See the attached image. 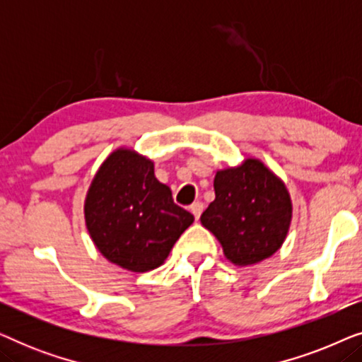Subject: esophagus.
I'll return each instance as SVG.
<instances>
[{
    "label": "esophagus",
    "mask_w": 362,
    "mask_h": 362,
    "mask_svg": "<svg viewBox=\"0 0 362 362\" xmlns=\"http://www.w3.org/2000/svg\"><path fill=\"white\" fill-rule=\"evenodd\" d=\"M202 209H204V206H202V202H199V201L192 202L191 204V212L194 214L196 219H199V216L202 214Z\"/></svg>",
    "instance_id": "34e87169"
}]
</instances>
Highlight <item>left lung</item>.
Segmentation results:
<instances>
[{
	"instance_id": "8db88e82",
	"label": "left lung",
	"mask_w": 362,
	"mask_h": 362,
	"mask_svg": "<svg viewBox=\"0 0 362 362\" xmlns=\"http://www.w3.org/2000/svg\"><path fill=\"white\" fill-rule=\"evenodd\" d=\"M216 199L201 224L221 242L226 259L237 267L259 264L280 249L291 224L285 182L257 158L216 173Z\"/></svg>"
}]
</instances>
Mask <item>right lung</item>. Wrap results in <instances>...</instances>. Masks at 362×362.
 <instances>
[{"label": "right lung", "instance_id": "obj_1", "mask_svg": "<svg viewBox=\"0 0 362 362\" xmlns=\"http://www.w3.org/2000/svg\"><path fill=\"white\" fill-rule=\"evenodd\" d=\"M93 244L108 262L143 274L160 267L194 216L173 201L150 158L117 148L93 176L83 204Z\"/></svg>", "mask_w": 362, "mask_h": 362}]
</instances>
